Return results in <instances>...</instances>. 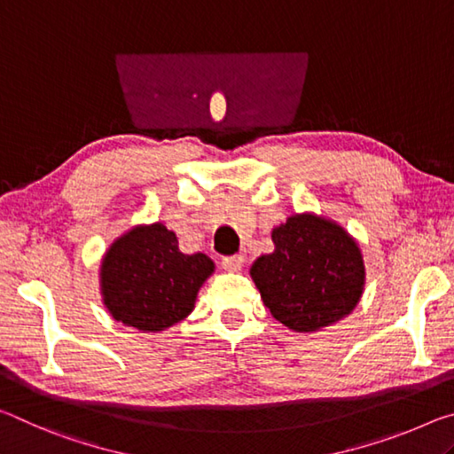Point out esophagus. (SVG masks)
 <instances>
[{
	"label": "esophagus",
	"instance_id": "esophagus-1",
	"mask_svg": "<svg viewBox=\"0 0 454 454\" xmlns=\"http://www.w3.org/2000/svg\"><path fill=\"white\" fill-rule=\"evenodd\" d=\"M243 255H229V257H223V262H221V265H223V270H227V271H239L241 267H243Z\"/></svg>",
	"mask_w": 454,
	"mask_h": 454
}]
</instances>
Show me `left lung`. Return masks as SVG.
<instances>
[{
    "instance_id": "obj_1",
    "label": "left lung",
    "mask_w": 454,
    "mask_h": 454,
    "mask_svg": "<svg viewBox=\"0 0 454 454\" xmlns=\"http://www.w3.org/2000/svg\"><path fill=\"white\" fill-rule=\"evenodd\" d=\"M273 254L257 257L251 278L271 316L295 332H316L346 317L360 301L364 262L338 223L303 213L271 233Z\"/></svg>"
}]
</instances>
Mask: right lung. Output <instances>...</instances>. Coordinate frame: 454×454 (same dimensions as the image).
Instances as JSON below:
<instances>
[{"label": "right lung", "instance_id": "right-lung-1", "mask_svg": "<svg viewBox=\"0 0 454 454\" xmlns=\"http://www.w3.org/2000/svg\"><path fill=\"white\" fill-rule=\"evenodd\" d=\"M215 263L205 254L184 255L165 225L130 229L110 245L100 265L104 306L116 322L160 332L187 317Z\"/></svg>", "mask_w": 454, "mask_h": 454}]
</instances>
